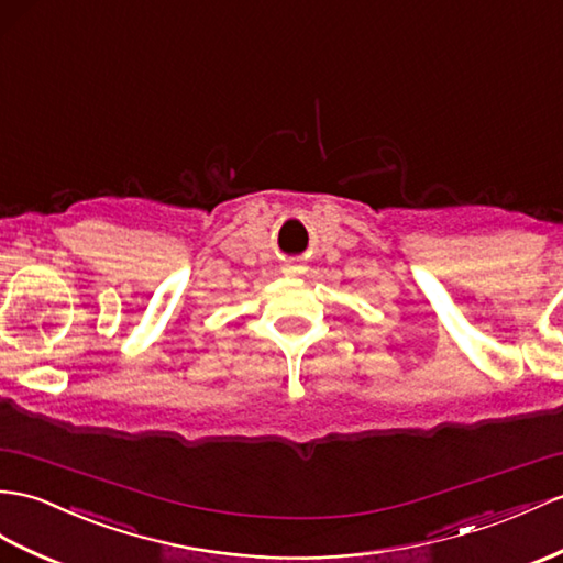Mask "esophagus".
I'll use <instances>...</instances> for the list:
<instances>
[{"mask_svg":"<svg viewBox=\"0 0 563 563\" xmlns=\"http://www.w3.org/2000/svg\"><path fill=\"white\" fill-rule=\"evenodd\" d=\"M284 272H286V274H298V272H300V265H286Z\"/></svg>","mask_w":563,"mask_h":563,"instance_id":"34e87169","label":"esophagus"}]
</instances>
